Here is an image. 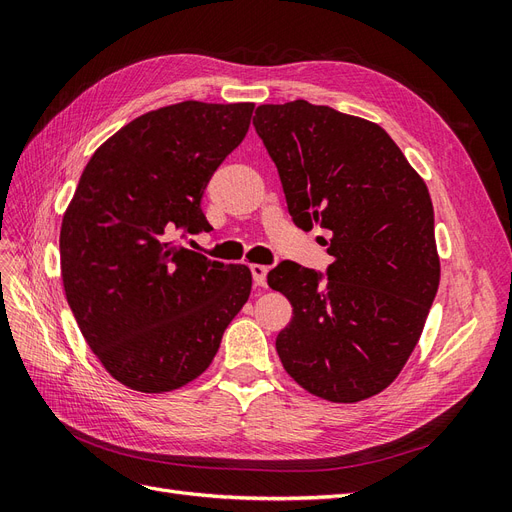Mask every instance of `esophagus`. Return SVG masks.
<instances>
[{
  "instance_id": "34e87169",
  "label": "esophagus",
  "mask_w": 512,
  "mask_h": 512,
  "mask_svg": "<svg viewBox=\"0 0 512 512\" xmlns=\"http://www.w3.org/2000/svg\"><path fill=\"white\" fill-rule=\"evenodd\" d=\"M250 271H252V277H254V284L256 286H265L267 284V273H269V267L265 265H250Z\"/></svg>"
}]
</instances>
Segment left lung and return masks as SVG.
Returning a JSON list of instances; mask_svg holds the SVG:
<instances>
[{"label": "left lung", "instance_id": "left-lung-1", "mask_svg": "<svg viewBox=\"0 0 512 512\" xmlns=\"http://www.w3.org/2000/svg\"><path fill=\"white\" fill-rule=\"evenodd\" d=\"M254 128L294 224L331 232L327 275L290 260L267 275L292 305L277 354L316 397H374L404 369L438 292L427 185L378 123L331 106L260 104Z\"/></svg>", "mask_w": 512, "mask_h": 512}]
</instances>
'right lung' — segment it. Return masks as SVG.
I'll list each match as a JSON object with an SVG mask.
<instances>
[{
	"mask_svg": "<svg viewBox=\"0 0 512 512\" xmlns=\"http://www.w3.org/2000/svg\"><path fill=\"white\" fill-rule=\"evenodd\" d=\"M252 102H179L96 149L61 220V282L98 361L132 391L166 393L211 365L250 299L252 271L177 245L209 230L200 200L245 138Z\"/></svg>",
	"mask_w": 512,
	"mask_h": 512,
	"instance_id": "add662e5",
	"label": "right lung"
}]
</instances>
